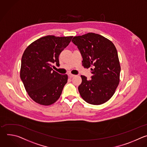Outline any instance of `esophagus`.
<instances>
[{
	"mask_svg": "<svg viewBox=\"0 0 147 147\" xmlns=\"http://www.w3.org/2000/svg\"><path fill=\"white\" fill-rule=\"evenodd\" d=\"M68 76L69 78H72V77H74L75 76V75H73V74H68Z\"/></svg>",
	"mask_w": 147,
	"mask_h": 147,
	"instance_id": "34e87169",
	"label": "esophagus"
}]
</instances>
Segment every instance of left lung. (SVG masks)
I'll return each mask as SVG.
<instances>
[{
	"mask_svg": "<svg viewBox=\"0 0 147 147\" xmlns=\"http://www.w3.org/2000/svg\"><path fill=\"white\" fill-rule=\"evenodd\" d=\"M72 42L81 53L82 65L92 68V79L81 76L82 83L78 87L80 96L93 105L106 102L114 94L120 81L121 65L115 45L94 33L74 36Z\"/></svg>",
	"mask_w": 147,
	"mask_h": 147,
	"instance_id": "1",
	"label": "left lung"
}]
</instances>
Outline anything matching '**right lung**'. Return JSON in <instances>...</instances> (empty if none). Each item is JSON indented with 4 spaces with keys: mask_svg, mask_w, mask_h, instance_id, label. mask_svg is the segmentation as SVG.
<instances>
[{
    "mask_svg": "<svg viewBox=\"0 0 147 147\" xmlns=\"http://www.w3.org/2000/svg\"><path fill=\"white\" fill-rule=\"evenodd\" d=\"M73 36L47 35L29 45L21 59L20 78L25 89L35 102L50 105L60 98L68 81V75L53 70V64L59 63L58 57Z\"/></svg>",
    "mask_w": 147,
    "mask_h": 147,
    "instance_id": "obj_1",
    "label": "right lung"
}]
</instances>
